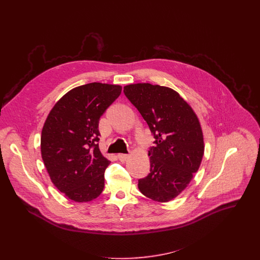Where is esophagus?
Listing matches in <instances>:
<instances>
[{"label":"esophagus","mask_w":260,"mask_h":260,"mask_svg":"<svg viewBox=\"0 0 260 260\" xmlns=\"http://www.w3.org/2000/svg\"><path fill=\"white\" fill-rule=\"evenodd\" d=\"M129 157H130V155H129V154H123V153L118 154V158H119V160H120V161H122V162L126 161Z\"/></svg>","instance_id":"obj_1"}]
</instances>
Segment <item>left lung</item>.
Segmentation results:
<instances>
[{"label": "left lung", "mask_w": 260, "mask_h": 260, "mask_svg": "<svg viewBox=\"0 0 260 260\" xmlns=\"http://www.w3.org/2000/svg\"><path fill=\"white\" fill-rule=\"evenodd\" d=\"M124 94L148 124L150 173L138 180L142 194L158 202L178 196L197 172L204 153L197 116L174 90L149 83L124 87Z\"/></svg>", "instance_id": "left-lung-1"}]
</instances>
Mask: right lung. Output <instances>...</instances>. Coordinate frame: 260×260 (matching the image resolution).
<instances>
[{
	"label": "right lung",
	"instance_id": "right-lung-1",
	"mask_svg": "<svg viewBox=\"0 0 260 260\" xmlns=\"http://www.w3.org/2000/svg\"><path fill=\"white\" fill-rule=\"evenodd\" d=\"M122 87L89 83L65 94L44 124L41 152L54 185L76 202L97 198L110 161L99 149V120Z\"/></svg>",
	"mask_w": 260,
	"mask_h": 260
}]
</instances>
